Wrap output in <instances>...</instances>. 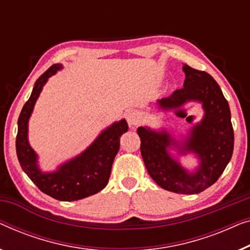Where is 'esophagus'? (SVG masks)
I'll return each mask as SVG.
<instances>
[{
    "instance_id": "34e87169",
    "label": "esophagus",
    "mask_w": 250,
    "mask_h": 250,
    "mask_svg": "<svg viewBox=\"0 0 250 250\" xmlns=\"http://www.w3.org/2000/svg\"><path fill=\"white\" fill-rule=\"evenodd\" d=\"M126 121H127L128 125L129 126H135L137 125V123L140 122V113L137 110H128L127 113H126Z\"/></svg>"
}]
</instances>
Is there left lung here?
I'll list each match as a JSON object with an SVG mask.
<instances>
[{
	"label": "left lung",
	"instance_id": "8db88e82",
	"mask_svg": "<svg viewBox=\"0 0 250 250\" xmlns=\"http://www.w3.org/2000/svg\"><path fill=\"white\" fill-rule=\"evenodd\" d=\"M184 88L177 89L159 106L173 109L188 100L203 104L205 116L190 131L182 152L193 151L201 159V166L190 173L170 157L167 147L176 142L169 134L139 127L141 153L151 178L166 190L179 194H198L212 186L229 164L233 152L234 135L229 104L216 81L205 71L195 70L185 64Z\"/></svg>",
	"mask_w": 250,
	"mask_h": 250
}]
</instances>
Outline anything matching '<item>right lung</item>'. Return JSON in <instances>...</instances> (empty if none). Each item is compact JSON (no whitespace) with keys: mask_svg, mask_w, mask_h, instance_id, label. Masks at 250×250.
<instances>
[{"mask_svg":"<svg viewBox=\"0 0 250 250\" xmlns=\"http://www.w3.org/2000/svg\"><path fill=\"white\" fill-rule=\"evenodd\" d=\"M62 65L54 64L35 83L30 98L24 104L18 119L17 155L21 168L42 193L59 201H78L91 196L106 187L111 166L119 150V137L127 132L125 119L115 123L99 135L81 155L63 165L57 171L42 173L37 167V155L28 143V119L42 85Z\"/></svg>","mask_w":250,"mask_h":250,"instance_id":"add662e5","label":"right lung"}]
</instances>
